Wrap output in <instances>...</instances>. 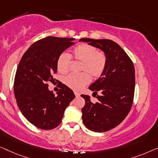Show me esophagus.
Instances as JSON below:
<instances>
[{"mask_svg":"<svg viewBox=\"0 0 158 158\" xmlns=\"http://www.w3.org/2000/svg\"><path fill=\"white\" fill-rule=\"evenodd\" d=\"M74 94H75V96H76V97H79L80 96L79 93L77 92H74Z\"/></svg>","mask_w":158,"mask_h":158,"instance_id":"34e87169","label":"esophagus"}]
</instances>
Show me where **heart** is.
<instances>
[{"label": "heart", "instance_id": "obj_1", "mask_svg": "<svg viewBox=\"0 0 158 158\" xmlns=\"http://www.w3.org/2000/svg\"><path fill=\"white\" fill-rule=\"evenodd\" d=\"M73 56L77 61H82L81 71L84 72L79 74H72L64 79L69 87L74 90H80L89 83L91 76L99 78L105 70L107 58L104 52H98L94 46L87 44H82L73 49ZM72 56L66 53H61L57 58V69L61 74H66L69 71Z\"/></svg>", "mask_w": 158, "mask_h": 158}]
</instances>
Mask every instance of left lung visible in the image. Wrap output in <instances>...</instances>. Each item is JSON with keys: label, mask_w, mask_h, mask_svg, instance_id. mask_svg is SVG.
Listing matches in <instances>:
<instances>
[{"label": "left lung", "mask_w": 158, "mask_h": 158, "mask_svg": "<svg viewBox=\"0 0 158 158\" xmlns=\"http://www.w3.org/2000/svg\"><path fill=\"white\" fill-rule=\"evenodd\" d=\"M79 41L99 48L107 58L104 73L89 87L94 94L101 92L100 96H97L98 102L93 103L89 95H81L85 99L81 109L84 125L94 132H106L119 125L132 107L135 85L134 64L121 46L112 40L81 39Z\"/></svg>", "instance_id": "8db88e82"}]
</instances>
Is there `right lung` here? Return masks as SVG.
<instances>
[{
    "label": "right lung",
    "mask_w": 158,
    "mask_h": 158,
    "mask_svg": "<svg viewBox=\"0 0 158 158\" xmlns=\"http://www.w3.org/2000/svg\"><path fill=\"white\" fill-rule=\"evenodd\" d=\"M74 39L48 36L35 42L24 53L14 79L19 110L28 122L41 130H52L61 123L64 110L75 98L61 83L57 96L48 88L57 71V58L73 45Z\"/></svg>",
    "instance_id": "1"
}]
</instances>
